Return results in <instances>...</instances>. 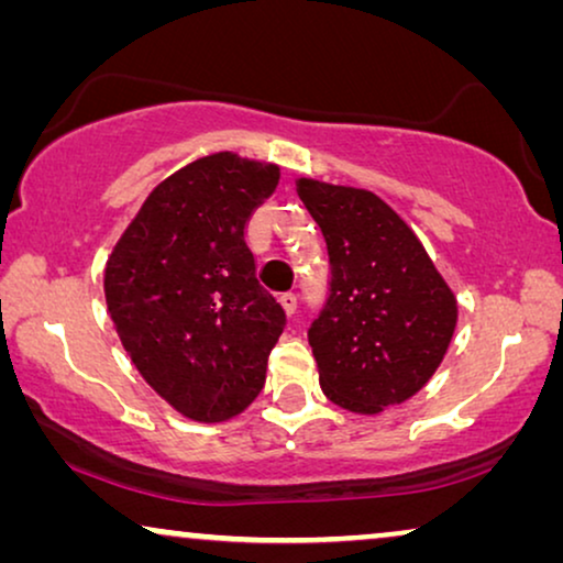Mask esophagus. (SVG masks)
<instances>
[{
	"mask_svg": "<svg viewBox=\"0 0 563 563\" xmlns=\"http://www.w3.org/2000/svg\"><path fill=\"white\" fill-rule=\"evenodd\" d=\"M279 302L284 305V310H287L289 314H295V312H297V305H299V299H297L295 291H284V295L279 297Z\"/></svg>",
	"mask_w": 563,
	"mask_h": 563,
	"instance_id": "34e87169",
	"label": "esophagus"
}]
</instances>
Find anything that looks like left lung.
<instances>
[{"label":"left lung","instance_id":"left-lung-1","mask_svg":"<svg viewBox=\"0 0 563 563\" xmlns=\"http://www.w3.org/2000/svg\"><path fill=\"white\" fill-rule=\"evenodd\" d=\"M328 243V297L310 338L325 397L374 415L410 399L445 356L456 297L418 235L366 189L299 179Z\"/></svg>","mask_w":563,"mask_h":563}]
</instances>
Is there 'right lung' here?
<instances>
[{
	"instance_id": "1",
	"label": "right lung",
	"mask_w": 563,
	"mask_h": 563,
	"mask_svg": "<svg viewBox=\"0 0 563 563\" xmlns=\"http://www.w3.org/2000/svg\"><path fill=\"white\" fill-rule=\"evenodd\" d=\"M279 166L214 153L161 181L114 245L104 297L143 379L181 415L220 422L266 382L287 312L261 287L245 230Z\"/></svg>"
}]
</instances>
